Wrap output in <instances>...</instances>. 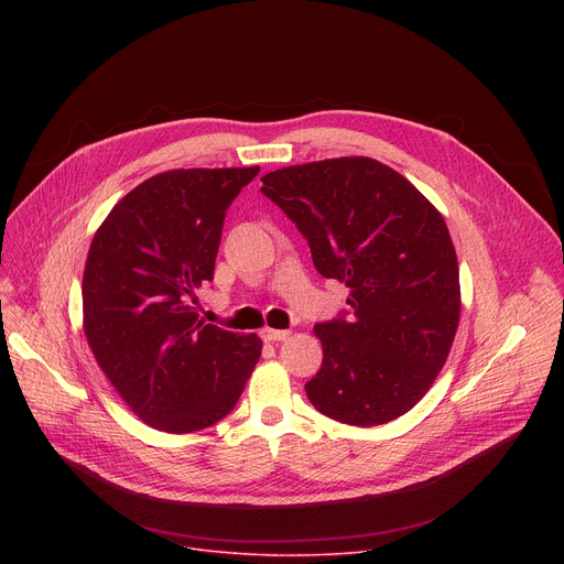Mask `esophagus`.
<instances>
[{"label": "esophagus", "mask_w": 564, "mask_h": 564, "mask_svg": "<svg viewBox=\"0 0 564 564\" xmlns=\"http://www.w3.org/2000/svg\"><path fill=\"white\" fill-rule=\"evenodd\" d=\"M290 337L288 330H274V328H263L261 330V339L268 341V344H279V341H285Z\"/></svg>", "instance_id": "esophagus-1"}]
</instances>
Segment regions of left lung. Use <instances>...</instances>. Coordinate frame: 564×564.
Here are the masks:
<instances>
[{
    "label": "left lung",
    "mask_w": 564,
    "mask_h": 564,
    "mask_svg": "<svg viewBox=\"0 0 564 564\" xmlns=\"http://www.w3.org/2000/svg\"><path fill=\"white\" fill-rule=\"evenodd\" d=\"M261 192L307 240L312 263L350 288L321 321L312 406L350 426L409 413L442 370L459 321V270L442 214L394 170L352 155L265 174Z\"/></svg>",
    "instance_id": "1"
}]
</instances>
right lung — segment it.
Wrapping results in <instances>:
<instances>
[{
	"instance_id": "add662e5",
	"label": "right lung",
	"mask_w": 564,
	"mask_h": 564,
	"mask_svg": "<svg viewBox=\"0 0 564 564\" xmlns=\"http://www.w3.org/2000/svg\"><path fill=\"white\" fill-rule=\"evenodd\" d=\"M259 167L174 170L131 189L96 231L85 335L127 406L165 433L227 417L261 339L205 324L189 296L214 279L227 207Z\"/></svg>"
}]
</instances>
